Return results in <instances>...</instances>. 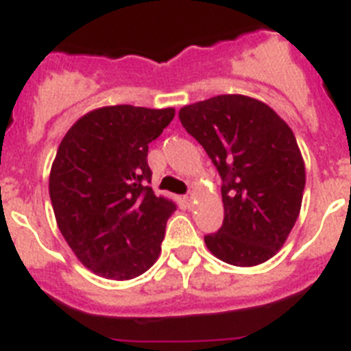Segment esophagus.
Returning a JSON list of instances; mask_svg holds the SVG:
<instances>
[{
	"label": "esophagus",
	"instance_id": "obj_1",
	"mask_svg": "<svg viewBox=\"0 0 351 351\" xmlns=\"http://www.w3.org/2000/svg\"><path fill=\"white\" fill-rule=\"evenodd\" d=\"M183 201H185V203H187V204H191L192 201H194V192H189V194L185 195V197H183Z\"/></svg>",
	"mask_w": 351,
	"mask_h": 351
}]
</instances>
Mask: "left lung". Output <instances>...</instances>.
<instances>
[{"instance_id": "8db88e82", "label": "left lung", "mask_w": 351, "mask_h": 351, "mask_svg": "<svg viewBox=\"0 0 351 351\" xmlns=\"http://www.w3.org/2000/svg\"><path fill=\"white\" fill-rule=\"evenodd\" d=\"M178 117L222 178L223 223L204 236L208 250L232 266L269 261L289 238L304 192L292 129L266 103L241 94L183 106Z\"/></svg>"}]
</instances>
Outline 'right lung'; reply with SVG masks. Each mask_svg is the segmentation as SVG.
I'll return each mask as SVG.
<instances>
[{"mask_svg":"<svg viewBox=\"0 0 351 351\" xmlns=\"http://www.w3.org/2000/svg\"><path fill=\"white\" fill-rule=\"evenodd\" d=\"M175 110L117 105L78 119L50 169L59 230L78 261L108 280H131L154 266L175 203L148 183V143Z\"/></svg>","mask_w":351,"mask_h":351,"instance_id":"obj_1","label":"right lung"}]
</instances>
